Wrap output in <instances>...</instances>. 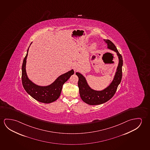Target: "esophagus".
I'll list each match as a JSON object with an SVG mask.
<instances>
[{"mask_svg": "<svg viewBox=\"0 0 150 150\" xmlns=\"http://www.w3.org/2000/svg\"><path fill=\"white\" fill-rule=\"evenodd\" d=\"M73 68L74 69V71H76L77 69H78V67H77V65L76 64H74L73 65Z\"/></svg>", "mask_w": 150, "mask_h": 150, "instance_id": "esophagus-1", "label": "esophagus"}]
</instances>
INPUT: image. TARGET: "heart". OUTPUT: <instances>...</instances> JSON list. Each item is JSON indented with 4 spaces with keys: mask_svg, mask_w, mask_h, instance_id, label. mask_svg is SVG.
Returning <instances> with one entry per match:
<instances>
[{
    "mask_svg": "<svg viewBox=\"0 0 150 150\" xmlns=\"http://www.w3.org/2000/svg\"><path fill=\"white\" fill-rule=\"evenodd\" d=\"M96 47V44L95 42L93 43V44H92V46H91V48H92V49L95 48Z\"/></svg>",
    "mask_w": 150,
    "mask_h": 150,
    "instance_id": "1",
    "label": "heart"
}]
</instances>
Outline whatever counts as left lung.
<instances>
[{
    "label": "left lung",
    "instance_id": "obj_1",
    "mask_svg": "<svg viewBox=\"0 0 150 150\" xmlns=\"http://www.w3.org/2000/svg\"><path fill=\"white\" fill-rule=\"evenodd\" d=\"M104 41L107 44L108 48L115 52L118 58V64L116 71L113 81L110 84L103 90H95L88 85L87 81L83 75L79 72L76 73V75L79 77L78 86L81 99L86 103L91 105L104 103L111 99L115 93L118 86L120 83L122 77V56L120 54L115 45L112 42L108 39H104Z\"/></svg>",
    "mask_w": 150,
    "mask_h": 150
}]
</instances>
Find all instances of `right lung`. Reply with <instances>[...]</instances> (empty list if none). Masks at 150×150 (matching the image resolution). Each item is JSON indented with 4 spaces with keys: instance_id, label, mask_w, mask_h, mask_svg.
Masks as SVG:
<instances>
[{
    "instance_id": "right-lung-1",
    "label": "right lung",
    "mask_w": 150,
    "mask_h": 150,
    "mask_svg": "<svg viewBox=\"0 0 150 150\" xmlns=\"http://www.w3.org/2000/svg\"><path fill=\"white\" fill-rule=\"evenodd\" d=\"M31 44L32 43L30 46ZM30 46L28 48L25 57L23 60L22 67V81L23 87L28 94L38 101L44 103H50L55 101L60 97L63 85L71 75L74 74V70L71 69L64 74L61 75L49 85H37L28 79L26 71V59Z\"/></svg>"
}]
</instances>
